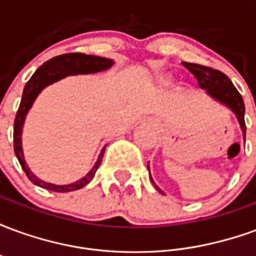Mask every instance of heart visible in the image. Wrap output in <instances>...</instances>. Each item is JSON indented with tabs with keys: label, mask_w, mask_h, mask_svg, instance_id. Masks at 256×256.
Masks as SVG:
<instances>
[{
	"label": "heart",
	"mask_w": 256,
	"mask_h": 256,
	"mask_svg": "<svg viewBox=\"0 0 256 256\" xmlns=\"http://www.w3.org/2000/svg\"><path fill=\"white\" fill-rule=\"evenodd\" d=\"M158 84L160 86H170L172 84V76L170 75H160L158 76Z\"/></svg>",
	"instance_id": "1"
}]
</instances>
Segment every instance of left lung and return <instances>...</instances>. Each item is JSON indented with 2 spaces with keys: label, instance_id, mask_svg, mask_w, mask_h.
Returning a JSON list of instances; mask_svg holds the SVG:
<instances>
[{
  "label": "left lung",
  "instance_id": "left-lung-1",
  "mask_svg": "<svg viewBox=\"0 0 256 256\" xmlns=\"http://www.w3.org/2000/svg\"><path fill=\"white\" fill-rule=\"evenodd\" d=\"M182 66L188 70L189 72L192 74L194 78L198 79L200 89L206 90V93L210 97H212L215 101H218L220 104L228 106L236 115L238 124H240V128H242V137L246 140V122H244L246 106H244L242 94L237 92L234 84H232L230 79L228 78L224 72L218 71V70L206 67V66H200V64L194 63H185V62L182 63ZM148 170H150V166H148ZM150 180H152V177H150ZM152 184L155 185V188L162 194H164L163 190L158 188V185L154 182V180H152Z\"/></svg>",
  "mask_w": 256,
  "mask_h": 256
}]
</instances>
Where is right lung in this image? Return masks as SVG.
Instances as JSON below:
<instances>
[{"label": "right lung", "instance_id": "obj_1", "mask_svg": "<svg viewBox=\"0 0 256 256\" xmlns=\"http://www.w3.org/2000/svg\"><path fill=\"white\" fill-rule=\"evenodd\" d=\"M114 63L115 62L112 58L92 56V54H84V53H66V54H60V56L50 58V60H48L46 63L42 64L41 67L34 72V75L31 76L30 80L26 84L19 110H18L16 118H14V155H16L18 160L22 164V168L24 170L26 176L28 177L31 182L36 184V186H41V188L48 189V190L58 193L72 192V190H78V189L84 188V185H88L94 177L96 172L100 166L101 159L104 156V150H106V145H104V148L101 150L98 159L94 163V166L92 167V170L84 177L75 181V182L68 184V185H56V184L45 182L44 180L38 178L34 172H31L28 164L26 163L23 145H22V133H23L24 120L36 98L46 86L58 82L60 79L67 78V76H71V75H84V74H96L101 72V71H106L114 66Z\"/></svg>", "mask_w": 256, "mask_h": 256}]
</instances>
